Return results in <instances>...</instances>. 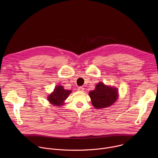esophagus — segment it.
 Returning <instances> with one entry per match:
<instances>
[{"label":"esophagus","instance_id":"esophagus-1","mask_svg":"<svg viewBox=\"0 0 158 158\" xmlns=\"http://www.w3.org/2000/svg\"><path fill=\"white\" fill-rule=\"evenodd\" d=\"M84 90V88L83 87H78V91H81V92H83Z\"/></svg>","mask_w":158,"mask_h":158}]
</instances>
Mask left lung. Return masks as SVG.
Returning a JSON list of instances; mask_svg holds the SVG:
<instances>
[{
    "mask_svg": "<svg viewBox=\"0 0 158 158\" xmlns=\"http://www.w3.org/2000/svg\"><path fill=\"white\" fill-rule=\"evenodd\" d=\"M92 104L96 109L107 107L112 106L118 98V92L116 87L105 85L102 82H99L93 91H90Z\"/></svg>",
    "mask_w": 158,
    "mask_h": 158,
    "instance_id": "8db88e82",
    "label": "left lung"
}]
</instances>
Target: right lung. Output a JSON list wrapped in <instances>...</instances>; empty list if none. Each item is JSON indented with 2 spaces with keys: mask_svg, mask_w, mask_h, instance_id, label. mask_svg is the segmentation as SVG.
I'll return each mask as SVG.
<instances>
[{
  "mask_svg": "<svg viewBox=\"0 0 158 158\" xmlns=\"http://www.w3.org/2000/svg\"><path fill=\"white\" fill-rule=\"evenodd\" d=\"M72 91L66 90L62 85H57L54 89V91L49 94L48 99L49 102L54 106H62L64 104V101L71 93Z\"/></svg>",
  "mask_w": 158,
  "mask_h": 158,
  "instance_id": "1",
  "label": "right lung"
}]
</instances>
